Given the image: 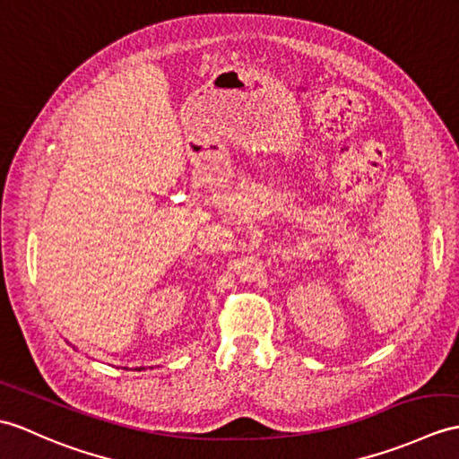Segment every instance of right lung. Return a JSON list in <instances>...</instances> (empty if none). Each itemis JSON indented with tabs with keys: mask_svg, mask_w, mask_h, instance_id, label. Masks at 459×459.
I'll list each match as a JSON object with an SVG mask.
<instances>
[{
	"mask_svg": "<svg viewBox=\"0 0 459 459\" xmlns=\"http://www.w3.org/2000/svg\"><path fill=\"white\" fill-rule=\"evenodd\" d=\"M141 369H144V368H138V371H141Z\"/></svg>",
	"mask_w": 459,
	"mask_h": 459,
	"instance_id": "right-lung-1",
	"label": "right lung"
}]
</instances>
